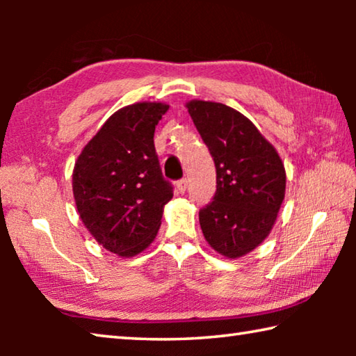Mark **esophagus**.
Returning a JSON list of instances; mask_svg holds the SVG:
<instances>
[{"mask_svg": "<svg viewBox=\"0 0 356 356\" xmlns=\"http://www.w3.org/2000/svg\"><path fill=\"white\" fill-rule=\"evenodd\" d=\"M186 185H188V182H186V179L177 180V182H176V190H177V193H185Z\"/></svg>", "mask_w": 356, "mask_h": 356, "instance_id": "obj_1", "label": "esophagus"}]
</instances>
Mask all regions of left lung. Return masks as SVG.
<instances>
[{
	"label": "left lung",
	"instance_id": "left-lung-1",
	"mask_svg": "<svg viewBox=\"0 0 356 356\" xmlns=\"http://www.w3.org/2000/svg\"><path fill=\"white\" fill-rule=\"evenodd\" d=\"M216 170L213 201L200 210L209 245L242 257L268 237L286 193V170L276 149L248 118L216 102L186 104Z\"/></svg>",
	"mask_w": 356,
	"mask_h": 356
}]
</instances>
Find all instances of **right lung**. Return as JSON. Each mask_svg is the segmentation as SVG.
I'll return each instance as SVG.
<instances>
[{"instance_id":"obj_1","label":"right lung","mask_w":356,"mask_h":356,"mask_svg":"<svg viewBox=\"0 0 356 356\" xmlns=\"http://www.w3.org/2000/svg\"><path fill=\"white\" fill-rule=\"evenodd\" d=\"M168 108L156 102L120 108L75 161L72 188L83 225L120 257L140 254L154 242L172 197L154 146L155 127Z\"/></svg>"}]
</instances>
